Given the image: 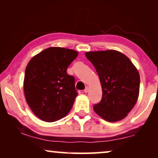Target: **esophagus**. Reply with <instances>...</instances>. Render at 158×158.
I'll use <instances>...</instances> for the list:
<instances>
[{
    "label": "esophagus",
    "mask_w": 158,
    "mask_h": 158,
    "mask_svg": "<svg viewBox=\"0 0 158 158\" xmlns=\"http://www.w3.org/2000/svg\"><path fill=\"white\" fill-rule=\"evenodd\" d=\"M88 90H89V88H88V87L87 86V87H85V89H84V93H88Z\"/></svg>",
    "instance_id": "esophagus-1"
}]
</instances>
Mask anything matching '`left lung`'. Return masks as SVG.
<instances>
[{
  "label": "left lung",
  "mask_w": 158,
  "mask_h": 158,
  "mask_svg": "<svg viewBox=\"0 0 158 158\" xmlns=\"http://www.w3.org/2000/svg\"><path fill=\"white\" fill-rule=\"evenodd\" d=\"M85 56L96 68L102 87V98L94 106V111L109 122L123 119L139 96L140 77L137 68L118 51L88 52Z\"/></svg>",
  "instance_id": "8db88e82"
}]
</instances>
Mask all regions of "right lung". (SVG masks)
Returning a JSON list of instances; mask_svg holds the SVG:
<instances>
[{
	"instance_id": "1",
	"label": "right lung",
	"mask_w": 158,
	"mask_h": 158,
	"mask_svg": "<svg viewBox=\"0 0 158 158\" xmlns=\"http://www.w3.org/2000/svg\"><path fill=\"white\" fill-rule=\"evenodd\" d=\"M77 54L73 49L49 47L28 63L23 81L26 100L40 119L55 122L72 109L77 90L75 77L67 69Z\"/></svg>"
}]
</instances>
